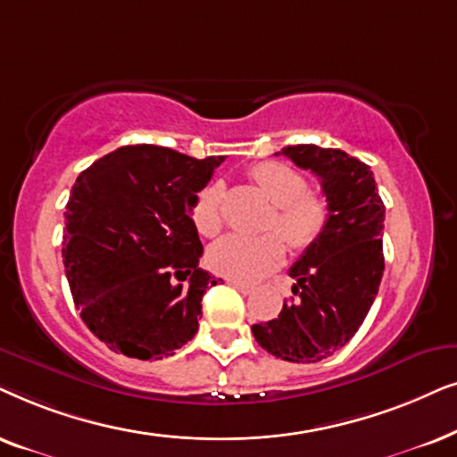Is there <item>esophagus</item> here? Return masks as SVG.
I'll return each instance as SVG.
<instances>
[{"label": "esophagus", "mask_w": 457, "mask_h": 457, "mask_svg": "<svg viewBox=\"0 0 457 457\" xmlns=\"http://www.w3.org/2000/svg\"><path fill=\"white\" fill-rule=\"evenodd\" d=\"M228 282L229 284H232L234 286V288H238L240 292H242V295H251V292L254 290L253 288V286L251 284H245V282H238V279H228Z\"/></svg>", "instance_id": "34e87169"}]
</instances>
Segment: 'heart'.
I'll list each match as a JSON object with an SVG mask.
<instances>
[{
	"label": "heart",
	"mask_w": 457,
	"mask_h": 457,
	"mask_svg": "<svg viewBox=\"0 0 457 457\" xmlns=\"http://www.w3.org/2000/svg\"><path fill=\"white\" fill-rule=\"evenodd\" d=\"M251 179L257 184L261 194L276 206L267 223L270 232L282 235L286 245L295 251H303L320 238L328 221V206L318 194L307 192V181L299 171L284 162L267 161L251 169ZM221 198V186L211 184L203 187L192 203V221L206 238L217 236L223 228ZM278 237L277 234H267L261 238H245L236 234L225 236L211 246L206 263L212 271L225 278L238 282H257L284 261L283 237Z\"/></svg>",
	"instance_id": "obj_1"
}]
</instances>
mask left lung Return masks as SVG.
<instances>
[{
  "label": "left lung",
  "mask_w": 457,
  "mask_h": 457,
  "mask_svg": "<svg viewBox=\"0 0 457 457\" xmlns=\"http://www.w3.org/2000/svg\"><path fill=\"white\" fill-rule=\"evenodd\" d=\"M276 154L309 169L321 181L328 221L320 238L290 267L296 282L282 312L254 324V340L292 363L326 360L360 330L385 271V204L366 162L313 144L286 145Z\"/></svg>",
  "instance_id": "left-lung-1"
}]
</instances>
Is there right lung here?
Segmentation results:
<instances>
[{"label": "right lung", "mask_w": 457, "mask_h": 457, "mask_svg": "<svg viewBox=\"0 0 457 457\" xmlns=\"http://www.w3.org/2000/svg\"><path fill=\"white\" fill-rule=\"evenodd\" d=\"M221 162L137 144L77 178L64 212V271L85 326L111 351L162 360L196 334L204 292L221 278L198 267L192 203Z\"/></svg>", "instance_id": "1"}]
</instances>
